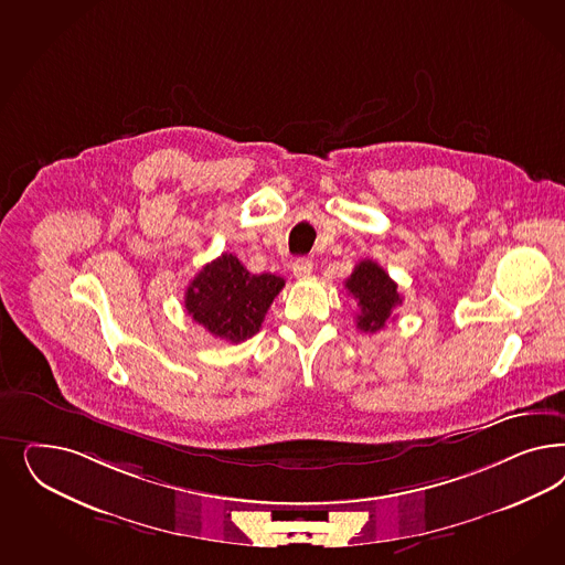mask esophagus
<instances>
[{"label":"esophagus","mask_w":565,"mask_h":565,"mask_svg":"<svg viewBox=\"0 0 565 565\" xmlns=\"http://www.w3.org/2000/svg\"><path fill=\"white\" fill-rule=\"evenodd\" d=\"M291 273L295 278H308L311 274L310 259H297V262L292 264Z\"/></svg>","instance_id":"1"}]
</instances>
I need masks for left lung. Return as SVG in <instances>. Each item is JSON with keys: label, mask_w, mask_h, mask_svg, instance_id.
I'll list each match as a JSON object with an SVG mask.
<instances>
[{"label": "left lung", "mask_w": 565, "mask_h": 565, "mask_svg": "<svg viewBox=\"0 0 565 565\" xmlns=\"http://www.w3.org/2000/svg\"><path fill=\"white\" fill-rule=\"evenodd\" d=\"M345 289L358 301V328L362 332H376L393 318V310L401 306L397 282L384 273L376 262L364 259L345 280Z\"/></svg>", "instance_id": "left-lung-1"}]
</instances>
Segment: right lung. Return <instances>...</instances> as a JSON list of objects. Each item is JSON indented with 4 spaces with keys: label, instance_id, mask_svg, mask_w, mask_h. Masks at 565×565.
<instances>
[{
    "label": "right lung",
    "instance_id": "obj_1",
    "mask_svg": "<svg viewBox=\"0 0 565 565\" xmlns=\"http://www.w3.org/2000/svg\"><path fill=\"white\" fill-rule=\"evenodd\" d=\"M285 287L276 274H252L237 255L205 264L184 292V308L210 334L241 343L259 332L274 297Z\"/></svg>",
    "mask_w": 565,
    "mask_h": 565
}]
</instances>
